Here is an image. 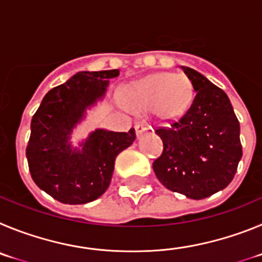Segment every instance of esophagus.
<instances>
[{
  "instance_id": "esophagus-1",
  "label": "esophagus",
  "mask_w": 262,
  "mask_h": 262,
  "mask_svg": "<svg viewBox=\"0 0 262 262\" xmlns=\"http://www.w3.org/2000/svg\"><path fill=\"white\" fill-rule=\"evenodd\" d=\"M136 130H137V136L141 137L146 133H151L152 126L148 125L147 122H138V124H136Z\"/></svg>"
}]
</instances>
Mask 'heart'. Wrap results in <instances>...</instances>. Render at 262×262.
Wrapping results in <instances>:
<instances>
[{
  "instance_id": "b5f03b06",
  "label": "heart",
  "mask_w": 262,
  "mask_h": 262,
  "mask_svg": "<svg viewBox=\"0 0 262 262\" xmlns=\"http://www.w3.org/2000/svg\"><path fill=\"white\" fill-rule=\"evenodd\" d=\"M193 99V84L185 74L159 73L126 90L125 104L133 110L155 107L159 116L176 119L188 110Z\"/></svg>"
}]
</instances>
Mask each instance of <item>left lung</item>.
Listing matches in <instances>:
<instances>
[{"label": "left lung", "mask_w": 262, "mask_h": 262, "mask_svg": "<svg viewBox=\"0 0 262 262\" xmlns=\"http://www.w3.org/2000/svg\"><path fill=\"white\" fill-rule=\"evenodd\" d=\"M181 69L192 82L194 98L180 119L155 129L163 151L152 169L167 189L202 200L234 179L243 155L240 125L222 89L190 68Z\"/></svg>", "instance_id": "1"}]
</instances>
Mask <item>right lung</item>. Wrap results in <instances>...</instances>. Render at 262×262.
<instances>
[{"mask_svg":"<svg viewBox=\"0 0 262 262\" xmlns=\"http://www.w3.org/2000/svg\"><path fill=\"white\" fill-rule=\"evenodd\" d=\"M119 69L81 72L47 93L31 120L26 147L31 178L40 189L62 204H87L107 190L115 159L136 140L133 128L125 132L98 129L82 143L70 147L69 134L87 107L105 94L108 79Z\"/></svg>","mask_w":262,"mask_h":262,"instance_id":"obj_1","label":"right lung"}]
</instances>
